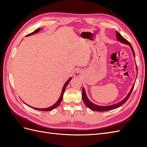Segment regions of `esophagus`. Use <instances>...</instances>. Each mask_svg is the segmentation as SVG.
<instances>
[{"label": "esophagus", "mask_w": 147, "mask_h": 147, "mask_svg": "<svg viewBox=\"0 0 147 147\" xmlns=\"http://www.w3.org/2000/svg\"><path fill=\"white\" fill-rule=\"evenodd\" d=\"M81 75H82V73L80 71L77 70V71H75V72L74 74V76H75L76 77H80L81 76Z\"/></svg>", "instance_id": "1"}]
</instances>
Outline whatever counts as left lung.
<instances>
[{
	"label": "left lung",
	"mask_w": 147,
	"mask_h": 147,
	"mask_svg": "<svg viewBox=\"0 0 147 147\" xmlns=\"http://www.w3.org/2000/svg\"><path fill=\"white\" fill-rule=\"evenodd\" d=\"M116 37H117V40L118 41H119V42H121L123 44H125V45H126L129 46V47L131 48V50H132L133 56H134V57L135 58L134 51V50H133V48H132L131 44L129 43V42L127 40H126L124 38V37H123L122 35L120 34L119 32H118L117 31H116ZM136 69L137 71V65L136 66ZM136 78H137V77H136ZM134 84L135 83L132 84V86L131 89L130 91L129 92L127 95L125 97V98L123 99L122 100H121L120 102H118V103H117V104H112V105H110L102 106V105H96L94 103H92V102L91 101H90V99H88V97L86 95V91H85V90H84V87L83 88V90H82V99H83V100L84 102V104L86 105L87 107H88L89 109H90L91 110H92V111H96V112H105V111L113 110V109H117V108L119 107H121L122 105H123L127 101V100L128 99L131 93L132 92V91L133 90V88H134Z\"/></svg>",
	"instance_id": "8db88e82"
}]
</instances>
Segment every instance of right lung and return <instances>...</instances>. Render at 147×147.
<instances>
[{
    "label": "right lung",
    "mask_w": 147,
    "mask_h": 147,
    "mask_svg": "<svg viewBox=\"0 0 147 147\" xmlns=\"http://www.w3.org/2000/svg\"><path fill=\"white\" fill-rule=\"evenodd\" d=\"M42 29V28H38V29H36L35 30H34L33 32L30 33V34H28V35H26V37H28V36H30V35H33V34H35V33H37V32H39L40 30H41ZM71 79H72V77H70V78L67 80V82L65 83V84H64V86H63V90H62L61 94V96H60V97H59V99L57 100V102H56V103H55L54 105H53L52 106H51V107H48V108L40 109V108H35V107H31V106H30V105H28L27 104H26L25 102H24V104H26V105H28L29 107H31V108L33 109H34V110H40V111H45V112H48V111L53 110V109H56V107H58V106L60 105L61 102V101H62V100H63V94H64V91H65V88H66L67 86V84H68V83H69V82L71 80Z\"/></svg>",
    "instance_id": "obj_1"
}]
</instances>
